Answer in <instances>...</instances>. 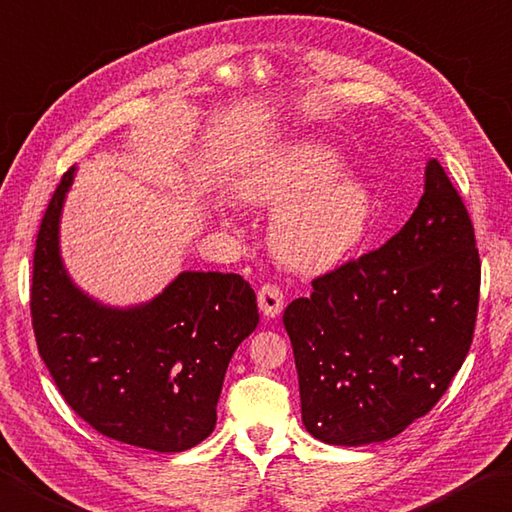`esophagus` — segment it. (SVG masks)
Instances as JSON below:
<instances>
[{
    "mask_svg": "<svg viewBox=\"0 0 512 512\" xmlns=\"http://www.w3.org/2000/svg\"><path fill=\"white\" fill-rule=\"evenodd\" d=\"M257 304L266 317H277L284 308V290L277 284H264L257 290Z\"/></svg>",
    "mask_w": 512,
    "mask_h": 512,
    "instance_id": "34e87169",
    "label": "esophagus"
}]
</instances>
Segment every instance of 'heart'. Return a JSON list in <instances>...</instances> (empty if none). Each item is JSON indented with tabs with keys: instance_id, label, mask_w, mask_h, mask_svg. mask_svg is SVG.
Instances as JSON below:
<instances>
[{
	"instance_id": "obj_1",
	"label": "heart",
	"mask_w": 512,
	"mask_h": 512,
	"mask_svg": "<svg viewBox=\"0 0 512 512\" xmlns=\"http://www.w3.org/2000/svg\"><path fill=\"white\" fill-rule=\"evenodd\" d=\"M339 170L342 157L333 148L302 139L273 150L237 179L246 204H284L270 226V242L282 262L304 273L337 266L370 226L373 195Z\"/></svg>"
}]
</instances>
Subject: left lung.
Returning <instances> with one entry per match:
<instances>
[{"mask_svg":"<svg viewBox=\"0 0 512 512\" xmlns=\"http://www.w3.org/2000/svg\"><path fill=\"white\" fill-rule=\"evenodd\" d=\"M482 264L468 210L437 159L415 213L388 242L313 279L284 310L319 442H386L430 413L473 344Z\"/></svg>","mask_w":512,"mask_h":512,"instance_id":"obj_1","label":"left lung"}]
</instances>
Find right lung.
<instances>
[{
  "mask_svg": "<svg viewBox=\"0 0 512 512\" xmlns=\"http://www.w3.org/2000/svg\"><path fill=\"white\" fill-rule=\"evenodd\" d=\"M75 168L39 226L30 317L66 404L117 442L182 453L213 433L237 346L259 324L255 290L235 273L177 275L153 302L110 308L82 293L59 257V215Z\"/></svg>",
  "mask_w": 512,
  "mask_h": 512,
  "instance_id": "add662e5",
  "label": "right lung"
}]
</instances>
